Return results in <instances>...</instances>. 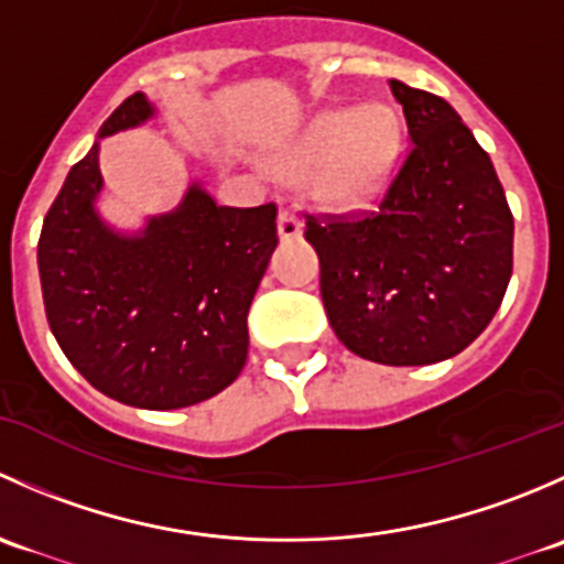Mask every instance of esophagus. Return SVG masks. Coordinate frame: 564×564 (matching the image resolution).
I'll list each match as a JSON object with an SVG mask.
<instances>
[{
    "instance_id": "1",
    "label": "esophagus",
    "mask_w": 564,
    "mask_h": 564,
    "mask_svg": "<svg viewBox=\"0 0 564 564\" xmlns=\"http://www.w3.org/2000/svg\"><path fill=\"white\" fill-rule=\"evenodd\" d=\"M300 231H303V224H300L297 215L281 209V215H278V235H281V240H294V237H300Z\"/></svg>"
}]
</instances>
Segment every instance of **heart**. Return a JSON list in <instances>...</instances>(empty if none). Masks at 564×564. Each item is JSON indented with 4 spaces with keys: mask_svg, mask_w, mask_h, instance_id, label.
Listing matches in <instances>:
<instances>
[{
    "mask_svg": "<svg viewBox=\"0 0 564 564\" xmlns=\"http://www.w3.org/2000/svg\"><path fill=\"white\" fill-rule=\"evenodd\" d=\"M398 150V124L390 108L360 106L324 111L275 155L278 174L308 172L314 196L327 204H357L388 180Z\"/></svg>",
    "mask_w": 564,
    "mask_h": 564,
    "instance_id": "heart-1",
    "label": "heart"
}]
</instances>
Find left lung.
Returning <instances> with one entry per match:
<instances>
[{
    "label": "left lung",
    "instance_id": "8db88e82",
    "mask_svg": "<svg viewBox=\"0 0 564 564\" xmlns=\"http://www.w3.org/2000/svg\"><path fill=\"white\" fill-rule=\"evenodd\" d=\"M409 150L377 207L305 215L340 344L382 366L464 351L502 305L513 213L488 152L447 100L390 78Z\"/></svg>",
    "mask_w": 564,
    "mask_h": 564
}]
</instances>
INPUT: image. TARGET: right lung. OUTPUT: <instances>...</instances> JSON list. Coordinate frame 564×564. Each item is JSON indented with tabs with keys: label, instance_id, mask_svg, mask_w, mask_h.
<instances>
[{
	"label": "right lung",
	"instance_id": "right-lung-1",
	"mask_svg": "<svg viewBox=\"0 0 564 564\" xmlns=\"http://www.w3.org/2000/svg\"><path fill=\"white\" fill-rule=\"evenodd\" d=\"M155 113L144 93L100 128ZM98 141L70 169L37 242L40 286L56 344L119 403L182 409L218 395L248 360V311L278 246V207H220L198 182L174 213L128 237L95 213Z\"/></svg>",
	"mask_w": 564,
	"mask_h": 564
}]
</instances>
